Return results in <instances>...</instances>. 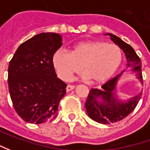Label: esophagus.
Returning <instances> with one entry per match:
<instances>
[{
  "label": "esophagus",
  "instance_id": "obj_1",
  "mask_svg": "<svg viewBox=\"0 0 150 150\" xmlns=\"http://www.w3.org/2000/svg\"><path fill=\"white\" fill-rule=\"evenodd\" d=\"M74 89H75V86H74V85H68L67 86H66V91H67V92L72 91V90H74Z\"/></svg>",
  "mask_w": 150,
  "mask_h": 150
}]
</instances>
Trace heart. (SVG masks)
Instances as JSON below:
<instances>
[{"label": "heart", "instance_id": "1", "mask_svg": "<svg viewBox=\"0 0 150 150\" xmlns=\"http://www.w3.org/2000/svg\"><path fill=\"white\" fill-rule=\"evenodd\" d=\"M121 49L114 44L99 40H88L75 45L67 52L56 50L52 64L59 79L70 80L81 69L93 83H102L110 79L121 64Z\"/></svg>", "mask_w": 150, "mask_h": 150}]
</instances>
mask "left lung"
Returning <instances> with one entry per match:
<instances>
[{"label":"left lung","instance_id":"8db88e82","mask_svg":"<svg viewBox=\"0 0 150 150\" xmlns=\"http://www.w3.org/2000/svg\"><path fill=\"white\" fill-rule=\"evenodd\" d=\"M105 35H110L114 43L118 45L120 49L123 50L126 56L127 66L133 67L132 71L135 74L136 79L143 84L141 60L134 50L116 35L110 33ZM124 71L125 70L107 81L101 86L100 89L91 90L85 102V109L88 115L93 120L105 125L115 123L125 119L135 109L141 98L142 93L138 94L125 102L120 100L116 96L117 82Z\"/></svg>","mask_w":150,"mask_h":150}]
</instances>
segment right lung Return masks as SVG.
<instances>
[{
	"instance_id": "1",
	"label": "right lung",
	"mask_w": 150,
	"mask_h": 150,
	"mask_svg": "<svg viewBox=\"0 0 150 150\" xmlns=\"http://www.w3.org/2000/svg\"><path fill=\"white\" fill-rule=\"evenodd\" d=\"M61 35L40 33L16 50L8 67V86L14 109L23 120L39 125L57 115L66 84L55 74L52 56Z\"/></svg>"
}]
</instances>
